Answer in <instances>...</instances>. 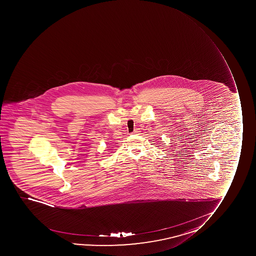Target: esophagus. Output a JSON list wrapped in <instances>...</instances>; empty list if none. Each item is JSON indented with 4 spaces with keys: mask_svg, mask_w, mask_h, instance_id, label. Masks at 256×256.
<instances>
[{
    "mask_svg": "<svg viewBox=\"0 0 256 256\" xmlns=\"http://www.w3.org/2000/svg\"><path fill=\"white\" fill-rule=\"evenodd\" d=\"M138 132H140V130H138V128H136V130L132 132V134H137Z\"/></svg>",
    "mask_w": 256,
    "mask_h": 256,
    "instance_id": "34e87169",
    "label": "esophagus"
}]
</instances>
